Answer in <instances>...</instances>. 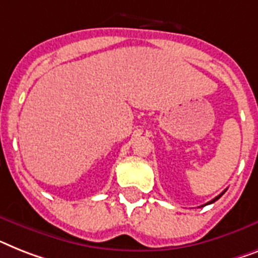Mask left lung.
I'll use <instances>...</instances> for the list:
<instances>
[{
  "label": "left lung",
  "mask_w": 258,
  "mask_h": 258,
  "mask_svg": "<svg viewBox=\"0 0 258 258\" xmlns=\"http://www.w3.org/2000/svg\"><path fill=\"white\" fill-rule=\"evenodd\" d=\"M224 192H225V191H223V192H221V194H220V195H218V197L215 198V199H212V201H211V202H208V203H207V204H211V203H214V202H216V201H218L219 198H220V197H221V195H223V194H224ZM207 204H204V206H207Z\"/></svg>",
  "instance_id": "obj_1"
}]
</instances>
